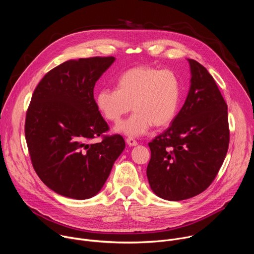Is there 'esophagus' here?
<instances>
[{"label": "esophagus", "mask_w": 254, "mask_h": 254, "mask_svg": "<svg viewBox=\"0 0 254 254\" xmlns=\"http://www.w3.org/2000/svg\"><path fill=\"white\" fill-rule=\"evenodd\" d=\"M126 141H127V143L128 144L129 147H135V146H137V141H136L134 138H132V137H127V138L126 139Z\"/></svg>", "instance_id": "esophagus-1"}]
</instances>
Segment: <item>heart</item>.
<instances>
[{"instance_id": "heart-1", "label": "heart", "mask_w": 254, "mask_h": 254, "mask_svg": "<svg viewBox=\"0 0 254 254\" xmlns=\"http://www.w3.org/2000/svg\"><path fill=\"white\" fill-rule=\"evenodd\" d=\"M181 95V81L174 71L137 66L118 78L117 89H100L95 102L101 115L115 124L132 108V116L116 129L137 136L152 126L159 128L170 125L177 116Z\"/></svg>"}]
</instances>
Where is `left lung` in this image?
Wrapping results in <instances>:
<instances>
[{
	"instance_id": "8db88e82",
	"label": "left lung",
	"mask_w": 254,
	"mask_h": 254,
	"mask_svg": "<svg viewBox=\"0 0 254 254\" xmlns=\"http://www.w3.org/2000/svg\"><path fill=\"white\" fill-rule=\"evenodd\" d=\"M191 85L172 125L149 147L147 177L153 192L181 201L205 191L218 174L229 146L227 104L208 70L188 59Z\"/></svg>"
}]
</instances>
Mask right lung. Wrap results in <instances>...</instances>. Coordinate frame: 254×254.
<instances>
[{
    "label": "right lung",
    "mask_w": 254,
    "mask_h": 254,
    "mask_svg": "<svg viewBox=\"0 0 254 254\" xmlns=\"http://www.w3.org/2000/svg\"><path fill=\"white\" fill-rule=\"evenodd\" d=\"M116 58L68 60L50 70L32 95L25 136L32 165L55 193L76 200L95 196L126 148L122 135L108 130L93 96L96 81Z\"/></svg>",
    "instance_id": "1"
}]
</instances>
